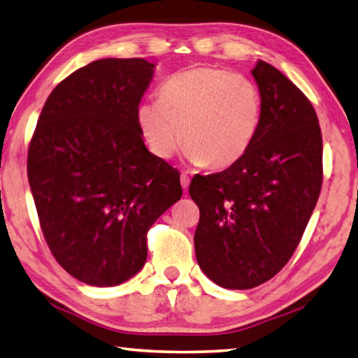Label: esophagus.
I'll use <instances>...</instances> for the list:
<instances>
[{
    "mask_svg": "<svg viewBox=\"0 0 358 358\" xmlns=\"http://www.w3.org/2000/svg\"><path fill=\"white\" fill-rule=\"evenodd\" d=\"M180 185H182L184 190L189 189V185H190V178L185 173L180 174Z\"/></svg>",
    "mask_w": 358,
    "mask_h": 358,
    "instance_id": "esophagus-1",
    "label": "esophagus"
}]
</instances>
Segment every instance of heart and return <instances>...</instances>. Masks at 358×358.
<instances>
[{"label": "heart", "instance_id": "1", "mask_svg": "<svg viewBox=\"0 0 358 358\" xmlns=\"http://www.w3.org/2000/svg\"><path fill=\"white\" fill-rule=\"evenodd\" d=\"M262 119L259 87L241 73L192 67L162 86L159 100L138 108V124L149 149L169 159L182 146L195 165L227 168L255 141Z\"/></svg>", "mask_w": 358, "mask_h": 358}]
</instances>
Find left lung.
<instances>
[{"instance_id":"left-lung-1","label":"left lung","mask_w":358,"mask_h":358,"mask_svg":"<svg viewBox=\"0 0 358 358\" xmlns=\"http://www.w3.org/2000/svg\"><path fill=\"white\" fill-rule=\"evenodd\" d=\"M252 75L262 99L255 141L234 165L196 174L189 187L199 208L196 261L227 289H252L286 266L322 187V135L311 102L264 61Z\"/></svg>"}]
</instances>
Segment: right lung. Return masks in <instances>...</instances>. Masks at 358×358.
I'll use <instances>...</instances> for the list:
<instances>
[{
	"label": "right lung",
	"instance_id": "1",
	"mask_svg": "<svg viewBox=\"0 0 358 358\" xmlns=\"http://www.w3.org/2000/svg\"><path fill=\"white\" fill-rule=\"evenodd\" d=\"M143 58L97 59L50 94L28 149V180L55 259L86 285L141 271L146 236L182 196L180 174L150 154L138 105L152 80Z\"/></svg>",
	"mask_w": 358,
	"mask_h": 358
}]
</instances>
